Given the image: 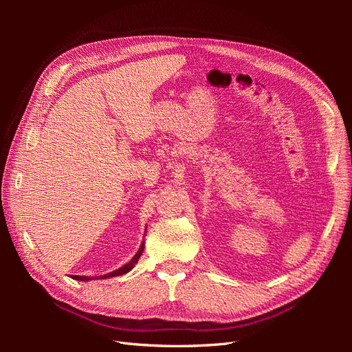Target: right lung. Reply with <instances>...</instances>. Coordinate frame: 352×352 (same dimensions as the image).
<instances>
[{"mask_svg":"<svg viewBox=\"0 0 352 352\" xmlns=\"http://www.w3.org/2000/svg\"><path fill=\"white\" fill-rule=\"evenodd\" d=\"M142 251H144V242L141 243V248L138 250V252L135 254V257L127 263V264H124L123 267H120V269H117V270H114V272H111V273H109V274H104V276H100V279H107V278H114V276H120V274H124V273H127V272H131L133 267H135V264L138 263V260H140V257L142 255ZM73 279H76V280H85V282H88V280H91V278L89 276H72ZM95 279H98V278H95Z\"/></svg>","mask_w":352,"mask_h":352,"instance_id":"obj_1","label":"right lung"}]
</instances>
